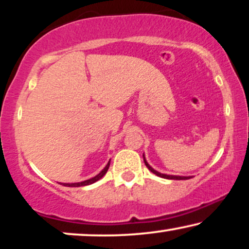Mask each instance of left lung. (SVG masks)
<instances>
[{
    "instance_id": "8db88e82",
    "label": "left lung",
    "mask_w": 249,
    "mask_h": 249,
    "mask_svg": "<svg viewBox=\"0 0 249 249\" xmlns=\"http://www.w3.org/2000/svg\"><path fill=\"white\" fill-rule=\"evenodd\" d=\"M142 156H144V155H142ZM144 162H145V164H146V166H147V168L149 169V171H151V172H153V173H154V175H156V176L161 177V178H164V179H171V180H187V179L192 178V177H181V176H170V175H164V173H160V172H158V171H156V170H154V169H153V168H152V166L148 164V163H147V161H146V160H145V156H144Z\"/></svg>"
}]
</instances>
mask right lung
I'll use <instances>...</instances> for the list:
<instances>
[{"instance_id":"1","label":"right lung","mask_w":249,"mask_h":249,"mask_svg":"<svg viewBox=\"0 0 249 249\" xmlns=\"http://www.w3.org/2000/svg\"><path fill=\"white\" fill-rule=\"evenodd\" d=\"M108 166H110V161H108V163L107 164V166H105V168L102 170V171L98 173L97 176H95V177H93V178H90V179H88V180H85V181H81V182H74V183H61V185H63V186H66V187H83V186H88V185H91V183H94V182H96L97 180H100L102 177H103L105 173L107 172V170H108Z\"/></svg>"}]
</instances>
